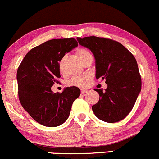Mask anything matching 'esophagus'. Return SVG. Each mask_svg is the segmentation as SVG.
<instances>
[{
    "mask_svg": "<svg viewBox=\"0 0 159 159\" xmlns=\"http://www.w3.org/2000/svg\"><path fill=\"white\" fill-rule=\"evenodd\" d=\"M81 93H82V94H84V93H88V90H87V89H81Z\"/></svg>",
    "mask_w": 159,
    "mask_h": 159,
    "instance_id": "34e87169",
    "label": "esophagus"
}]
</instances>
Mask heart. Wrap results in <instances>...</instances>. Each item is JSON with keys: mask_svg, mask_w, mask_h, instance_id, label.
Masks as SVG:
<instances>
[{"mask_svg": "<svg viewBox=\"0 0 159 159\" xmlns=\"http://www.w3.org/2000/svg\"><path fill=\"white\" fill-rule=\"evenodd\" d=\"M77 55H78V58L81 60V62H82L87 57L91 56V54H90L88 50H85V49H80L77 52ZM88 79V76H74L71 78L69 84L71 85V86L84 87L86 84Z\"/></svg>", "mask_w": 159, "mask_h": 159, "instance_id": "obj_1", "label": "heart"}]
</instances>
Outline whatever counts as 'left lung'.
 Wrapping results in <instances>:
<instances>
[{"label": "left lung", "mask_w": 159, "mask_h": 159, "mask_svg": "<svg viewBox=\"0 0 159 159\" xmlns=\"http://www.w3.org/2000/svg\"><path fill=\"white\" fill-rule=\"evenodd\" d=\"M95 59L96 78L105 80L107 88L95 89L98 102L92 106L102 121L114 123L124 119L133 109L141 90L138 66L132 53L121 43L95 36L77 38Z\"/></svg>", "instance_id": "8db88e82"}]
</instances>
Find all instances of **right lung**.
<instances>
[{
	"mask_svg": "<svg viewBox=\"0 0 159 159\" xmlns=\"http://www.w3.org/2000/svg\"><path fill=\"white\" fill-rule=\"evenodd\" d=\"M76 47L78 42L74 38L50 40L31 49L19 66L16 79L21 105L43 126L63 124L73 102L81 94L80 89L75 86L66 88L61 93L51 90L60 78L59 62Z\"/></svg>",
	"mask_w": 159,
	"mask_h": 159,
	"instance_id": "obj_1",
	"label": "right lung"
}]
</instances>
